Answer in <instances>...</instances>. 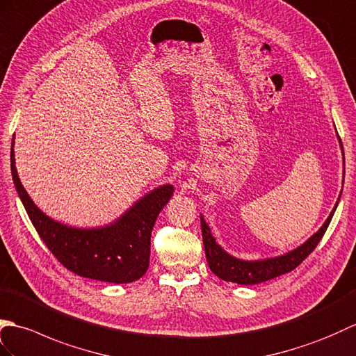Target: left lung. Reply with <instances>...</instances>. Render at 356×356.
Instances as JSON below:
<instances>
[{"instance_id":"obj_1","label":"left lung","mask_w":356,"mask_h":356,"mask_svg":"<svg viewBox=\"0 0 356 356\" xmlns=\"http://www.w3.org/2000/svg\"><path fill=\"white\" fill-rule=\"evenodd\" d=\"M339 145H341V140H339ZM341 151H343V145H341ZM343 156H344V151H343ZM338 202H339V198L335 204L334 210L330 211V215L325 220V224H323L320 230L315 234H312L303 245H300V247H297L296 250L286 252V254L262 259V260H242L228 254V252L224 251L219 243H216L215 238L211 236L210 227L201 216L202 242H204L205 257H207V264L210 266V270L215 273L219 279H222L225 282L238 283V285H257V283L271 280L274 277H279L282 274H286L292 270H296V268L315 250V247H317L318 242L321 241L323 234L326 233L327 227L330 224V219H332L334 213L337 210Z\"/></svg>"}]
</instances>
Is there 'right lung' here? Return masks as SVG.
<instances>
[{
	"label": "right lung",
	"mask_w": 356,
	"mask_h": 356,
	"mask_svg": "<svg viewBox=\"0 0 356 356\" xmlns=\"http://www.w3.org/2000/svg\"><path fill=\"white\" fill-rule=\"evenodd\" d=\"M10 169L15 188L31 224L47 248L67 270L81 277L108 283H131L147 271L152 228L160 211L172 198L173 186L164 184L154 188L113 224L76 228L47 216L31 201L15 165L13 141Z\"/></svg>",
	"instance_id": "right-lung-1"
}]
</instances>
